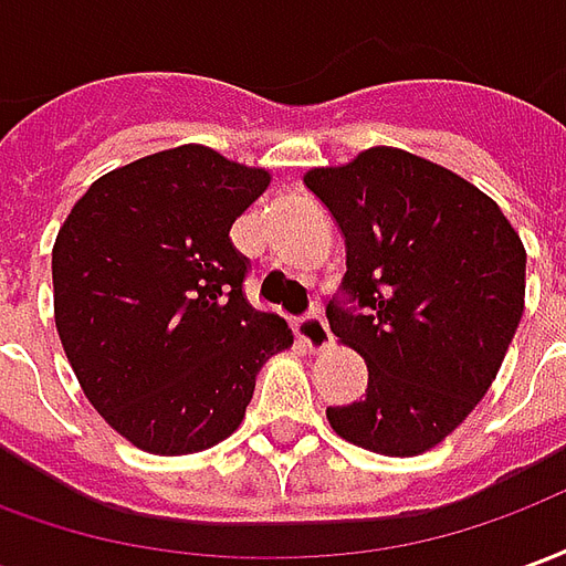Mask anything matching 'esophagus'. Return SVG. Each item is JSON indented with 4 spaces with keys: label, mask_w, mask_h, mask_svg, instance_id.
I'll use <instances>...</instances> for the list:
<instances>
[{
    "label": "esophagus",
    "mask_w": 566,
    "mask_h": 566,
    "mask_svg": "<svg viewBox=\"0 0 566 566\" xmlns=\"http://www.w3.org/2000/svg\"><path fill=\"white\" fill-rule=\"evenodd\" d=\"M296 339L306 345L308 352H324V348H331L333 336L324 315H321V312H308V315H303V318L296 321Z\"/></svg>",
    "instance_id": "obj_1"
}]
</instances>
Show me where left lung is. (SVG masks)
<instances>
[{"mask_svg":"<svg viewBox=\"0 0 566 566\" xmlns=\"http://www.w3.org/2000/svg\"><path fill=\"white\" fill-rule=\"evenodd\" d=\"M303 185L345 239L339 343L367 360V394L331 406L348 442L388 458L430 451L497 379L524 312V245L494 199L400 148L360 150Z\"/></svg>","mask_w":566,"mask_h":566,"instance_id":"left-lung-1","label":"left lung"}]
</instances>
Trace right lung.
<instances>
[{
  "label": "right lung",
  "instance_id": "obj_1",
  "mask_svg": "<svg viewBox=\"0 0 566 566\" xmlns=\"http://www.w3.org/2000/svg\"><path fill=\"white\" fill-rule=\"evenodd\" d=\"M270 187L206 145L96 178L51 254L54 321L93 409L150 454H193L245 418L260 367L294 345L242 294L230 227Z\"/></svg>",
  "mask_w": 566,
  "mask_h": 566
}]
</instances>
